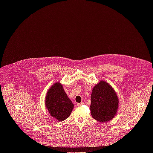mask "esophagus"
<instances>
[{
	"label": "esophagus",
	"instance_id": "obj_1",
	"mask_svg": "<svg viewBox=\"0 0 153 153\" xmlns=\"http://www.w3.org/2000/svg\"><path fill=\"white\" fill-rule=\"evenodd\" d=\"M83 104V102H81V103H77V106H80L81 105H82Z\"/></svg>",
	"mask_w": 153,
	"mask_h": 153
}]
</instances>
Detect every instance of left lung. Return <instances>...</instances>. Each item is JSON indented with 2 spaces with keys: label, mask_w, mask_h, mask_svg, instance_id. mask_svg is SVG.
Wrapping results in <instances>:
<instances>
[{
  "label": "left lung",
  "mask_w": 153,
  "mask_h": 153,
  "mask_svg": "<svg viewBox=\"0 0 153 153\" xmlns=\"http://www.w3.org/2000/svg\"><path fill=\"white\" fill-rule=\"evenodd\" d=\"M90 111L92 117L100 122L111 120L118 109V97L112 86L101 80L94 86L91 96Z\"/></svg>",
  "instance_id": "obj_1"
}]
</instances>
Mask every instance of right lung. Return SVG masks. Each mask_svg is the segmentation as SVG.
<instances>
[{"label": "right lung", "mask_w": 153, "mask_h": 153, "mask_svg": "<svg viewBox=\"0 0 153 153\" xmlns=\"http://www.w3.org/2000/svg\"><path fill=\"white\" fill-rule=\"evenodd\" d=\"M45 106L51 116L59 121L67 119L74 108L73 103L59 82L52 85L48 91Z\"/></svg>", "instance_id": "right-lung-1"}]
</instances>
